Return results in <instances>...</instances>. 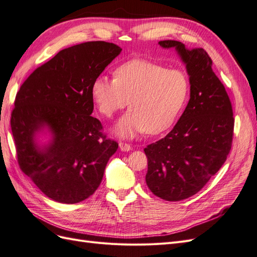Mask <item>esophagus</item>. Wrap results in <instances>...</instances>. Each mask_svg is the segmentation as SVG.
Masks as SVG:
<instances>
[{
	"label": "esophagus",
	"mask_w": 257,
	"mask_h": 257,
	"mask_svg": "<svg viewBox=\"0 0 257 257\" xmlns=\"http://www.w3.org/2000/svg\"><path fill=\"white\" fill-rule=\"evenodd\" d=\"M119 148L121 151H130L132 149V146L127 143H124V142H120L119 143Z\"/></svg>",
	"instance_id": "esophagus-1"
}]
</instances>
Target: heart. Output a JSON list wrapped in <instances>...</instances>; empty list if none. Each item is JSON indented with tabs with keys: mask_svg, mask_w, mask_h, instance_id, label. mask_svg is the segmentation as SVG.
Masks as SVG:
<instances>
[{
	"mask_svg": "<svg viewBox=\"0 0 257 257\" xmlns=\"http://www.w3.org/2000/svg\"><path fill=\"white\" fill-rule=\"evenodd\" d=\"M189 78L180 69H166L151 61L134 59L115 68L114 79L97 76L91 95L100 114L111 116L128 103L131 109L115 126L120 136L141 132L160 134L175 123L189 94Z\"/></svg>",
	"mask_w": 257,
	"mask_h": 257,
	"instance_id": "1",
	"label": "heart"
}]
</instances>
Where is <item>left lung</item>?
Instances as JSON below:
<instances>
[{
    "instance_id": "8db88e82",
    "label": "left lung",
    "mask_w": 257,
    "mask_h": 257,
    "mask_svg": "<svg viewBox=\"0 0 257 257\" xmlns=\"http://www.w3.org/2000/svg\"><path fill=\"white\" fill-rule=\"evenodd\" d=\"M159 44L175 47L180 54L190 76L191 94L175 127L145 148L146 182L155 196L179 201L198 193L226 161L235 120L227 92L205 49L189 50L177 41Z\"/></svg>"
}]
</instances>
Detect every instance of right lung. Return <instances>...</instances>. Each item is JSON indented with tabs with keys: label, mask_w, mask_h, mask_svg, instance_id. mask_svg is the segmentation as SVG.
Returning a JSON list of instances; mask_svg holds the SVG:
<instances>
[{
	"label": "right lung",
	"mask_w": 257,
	"mask_h": 257,
	"mask_svg": "<svg viewBox=\"0 0 257 257\" xmlns=\"http://www.w3.org/2000/svg\"><path fill=\"white\" fill-rule=\"evenodd\" d=\"M121 50L102 41L61 50L37 67L17 93L11 126L18 164L52 200L77 204L93 195L118 149L91 115V84ZM45 126L53 141L40 148L35 135Z\"/></svg>",
	"instance_id": "right-lung-1"
}]
</instances>
